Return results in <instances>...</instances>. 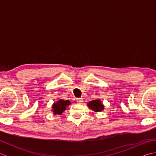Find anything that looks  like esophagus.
Returning a JSON list of instances; mask_svg holds the SVG:
<instances>
[{
	"label": "esophagus",
	"instance_id": "obj_1",
	"mask_svg": "<svg viewBox=\"0 0 156 156\" xmlns=\"http://www.w3.org/2000/svg\"><path fill=\"white\" fill-rule=\"evenodd\" d=\"M76 102H77L78 103H81V102H82V98H76Z\"/></svg>",
	"mask_w": 156,
	"mask_h": 156
}]
</instances>
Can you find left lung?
<instances>
[{"mask_svg":"<svg viewBox=\"0 0 156 156\" xmlns=\"http://www.w3.org/2000/svg\"><path fill=\"white\" fill-rule=\"evenodd\" d=\"M89 108L95 112H101L104 109V106L100 100H94L90 101L88 103Z\"/></svg>","mask_w":156,"mask_h":156,"instance_id":"left-lung-1","label":"left lung"}]
</instances>
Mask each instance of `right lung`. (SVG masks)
<instances>
[{"label": "right lung", "mask_w": 156, "mask_h": 156, "mask_svg": "<svg viewBox=\"0 0 156 156\" xmlns=\"http://www.w3.org/2000/svg\"><path fill=\"white\" fill-rule=\"evenodd\" d=\"M70 102L69 101H64V100H59L55 103H54L52 105L53 112L54 115H62V112H64L67 106L70 105Z\"/></svg>", "instance_id": "obj_1"}]
</instances>
